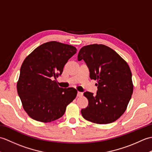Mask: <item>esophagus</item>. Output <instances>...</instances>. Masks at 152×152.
<instances>
[{
	"label": "esophagus",
	"instance_id": "34e87169",
	"mask_svg": "<svg viewBox=\"0 0 152 152\" xmlns=\"http://www.w3.org/2000/svg\"><path fill=\"white\" fill-rule=\"evenodd\" d=\"M82 95H83L82 93L78 91V93H77V96H78V97H81V96H82Z\"/></svg>",
	"mask_w": 152,
	"mask_h": 152
}]
</instances>
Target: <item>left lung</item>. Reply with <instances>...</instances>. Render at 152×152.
Returning a JSON list of instances; mask_svg holds the SVG:
<instances>
[{
	"label": "left lung",
	"mask_w": 152,
	"mask_h": 152,
	"mask_svg": "<svg viewBox=\"0 0 152 152\" xmlns=\"http://www.w3.org/2000/svg\"><path fill=\"white\" fill-rule=\"evenodd\" d=\"M84 60L91 80H96L97 92L83 93L88 106L81 110L83 118L97 124L117 120L127 109L133 84L132 73L127 62L103 44H91L80 49L78 60Z\"/></svg>",
	"instance_id": "1"
}]
</instances>
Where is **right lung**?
I'll return each mask as SVG.
<instances>
[{"instance_id": "1", "label": "right lung", "mask_w": 152, "mask_h": 152, "mask_svg": "<svg viewBox=\"0 0 152 152\" xmlns=\"http://www.w3.org/2000/svg\"><path fill=\"white\" fill-rule=\"evenodd\" d=\"M76 51L71 45L51 41L37 47L23 61L17 90L23 109L32 119L44 123L56 120L76 98V89L59 88L53 79L62 74Z\"/></svg>"}]
</instances>
